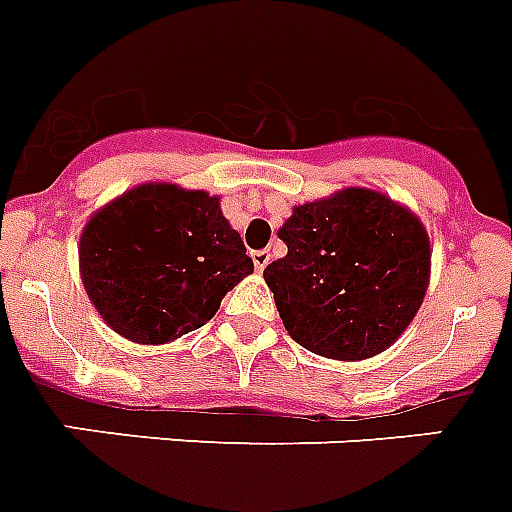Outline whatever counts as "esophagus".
I'll use <instances>...</instances> for the list:
<instances>
[{"mask_svg":"<svg viewBox=\"0 0 512 512\" xmlns=\"http://www.w3.org/2000/svg\"><path fill=\"white\" fill-rule=\"evenodd\" d=\"M251 259H253V267H256V272H264L269 264V251H253Z\"/></svg>","mask_w":512,"mask_h":512,"instance_id":"34e87169","label":"esophagus"}]
</instances>
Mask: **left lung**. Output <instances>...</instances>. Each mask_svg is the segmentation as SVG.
I'll list each match as a JSON object with an SVG mask.
<instances>
[{"mask_svg": "<svg viewBox=\"0 0 512 512\" xmlns=\"http://www.w3.org/2000/svg\"><path fill=\"white\" fill-rule=\"evenodd\" d=\"M264 269L290 338L312 354L362 362L410 327L431 282V237L415 211L370 187L293 206Z\"/></svg>", "mask_w": 512, "mask_h": 512, "instance_id": "left-lung-1", "label": "left lung"}]
</instances>
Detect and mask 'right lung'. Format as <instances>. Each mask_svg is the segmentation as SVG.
<instances>
[{"mask_svg": "<svg viewBox=\"0 0 512 512\" xmlns=\"http://www.w3.org/2000/svg\"><path fill=\"white\" fill-rule=\"evenodd\" d=\"M79 272L110 330L161 346L206 325L253 261L219 195L142 182L89 216Z\"/></svg>", "mask_w": 512, "mask_h": 512, "instance_id": "1", "label": "right lung"}]
</instances>
